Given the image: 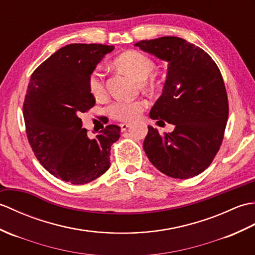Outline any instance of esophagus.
I'll use <instances>...</instances> for the list:
<instances>
[{
  "label": "esophagus",
  "mask_w": 255,
  "mask_h": 255,
  "mask_svg": "<svg viewBox=\"0 0 255 255\" xmlns=\"http://www.w3.org/2000/svg\"><path fill=\"white\" fill-rule=\"evenodd\" d=\"M129 126H131V124H129V123H121L120 124L122 131H126V129H128V128H129Z\"/></svg>",
  "instance_id": "1"
}]
</instances>
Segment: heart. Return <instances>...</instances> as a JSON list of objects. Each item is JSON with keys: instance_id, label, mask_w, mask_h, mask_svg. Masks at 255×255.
<instances>
[{"instance_id": "heart-1", "label": "heart", "mask_w": 255, "mask_h": 255, "mask_svg": "<svg viewBox=\"0 0 255 255\" xmlns=\"http://www.w3.org/2000/svg\"><path fill=\"white\" fill-rule=\"evenodd\" d=\"M115 65L134 77L136 81L142 82L147 88H155L156 82L152 74L155 72L156 65L155 62L146 54L139 51H127L115 60ZM87 86L90 95L96 100H101L106 97L105 76L99 70H94L90 73ZM145 108L146 103L144 100L121 99L111 105L110 113L118 120L132 121L136 119Z\"/></svg>"}]
</instances>
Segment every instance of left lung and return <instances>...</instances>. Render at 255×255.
Wrapping results in <instances>:
<instances>
[{
    "label": "left lung",
    "mask_w": 255,
    "mask_h": 255,
    "mask_svg": "<svg viewBox=\"0 0 255 255\" xmlns=\"http://www.w3.org/2000/svg\"><path fill=\"white\" fill-rule=\"evenodd\" d=\"M168 62L162 94L150 109L152 120L173 124L171 133L148 127L144 150L160 172L189 179L211 165L224 138L228 98L223 76L204 50L179 37L134 44Z\"/></svg>",
    "instance_id": "left-lung-1"
}]
</instances>
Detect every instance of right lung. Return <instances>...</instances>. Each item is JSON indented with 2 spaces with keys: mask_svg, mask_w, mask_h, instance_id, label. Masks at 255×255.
<instances>
[{
  "mask_svg": "<svg viewBox=\"0 0 255 255\" xmlns=\"http://www.w3.org/2000/svg\"><path fill=\"white\" fill-rule=\"evenodd\" d=\"M113 46L71 43L32 73L25 97L24 120L37 159L55 178L72 184L97 179L110 167L111 145L121 128L108 126L89 137L80 115L95 106L87 81Z\"/></svg>",
  "mask_w": 255,
  "mask_h": 255,
  "instance_id": "right-lung-1",
  "label": "right lung"
}]
</instances>
